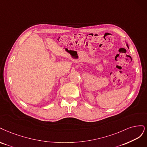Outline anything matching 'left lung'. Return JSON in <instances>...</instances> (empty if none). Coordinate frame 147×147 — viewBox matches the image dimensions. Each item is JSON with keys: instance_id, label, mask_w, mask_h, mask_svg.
I'll return each mask as SVG.
<instances>
[{"instance_id": "1", "label": "left lung", "mask_w": 147, "mask_h": 147, "mask_svg": "<svg viewBox=\"0 0 147 147\" xmlns=\"http://www.w3.org/2000/svg\"><path fill=\"white\" fill-rule=\"evenodd\" d=\"M126 46H127V48H129V46H128V45H127V44L126 43Z\"/></svg>"}]
</instances>
